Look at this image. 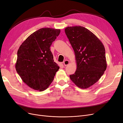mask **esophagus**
<instances>
[{"label": "esophagus", "mask_w": 123, "mask_h": 123, "mask_svg": "<svg viewBox=\"0 0 123 123\" xmlns=\"http://www.w3.org/2000/svg\"><path fill=\"white\" fill-rule=\"evenodd\" d=\"M69 63H70L69 61H68V60H66V61H65L64 62H63V64H64L65 66H66L67 65H68L69 64Z\"/></svg>", "instance_id": "34e87169"}]
</instances>
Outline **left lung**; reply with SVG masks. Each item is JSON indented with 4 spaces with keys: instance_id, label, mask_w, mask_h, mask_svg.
Instances as JSON below:
<instances>
[{
    "instance_id": "obj_1",
    "label": "left lung",
    "mask_w": 123,
    "mask_h": 123,
    "mask_svg": "<svg viewBox=\"0 0 123 123\" xmlns=\"http://www.w3.org/2000/svg\"><path fill=\"white\" fill-rule=\"evenodd\" d=\"M75 55L77 69L70 78L76 86L87 88L97 82L106 69L104 46L94 33L80 26L65 29Z\"/></svg>"
}]
</instances>
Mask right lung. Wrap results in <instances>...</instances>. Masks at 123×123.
Listing matches in <instances>:
<instances>
[{
  "label": "right lung",
  "instance_id": "obj_1",
  "mask_svg": "<svg viewBox=\"0 0 123 123\" xmlns=\"http://www.w3.org/2000/svg\"><path fill=\"white\" fill-rule=\"evenodd\" d=\"M60 32V29L41 28L29 36L18 50L17 72L33 90L41 92L47 89L60 69L50 47Z\"/></svg>",
  "mask_w": 123,
  "mask_h": 123
}]
</instances>
